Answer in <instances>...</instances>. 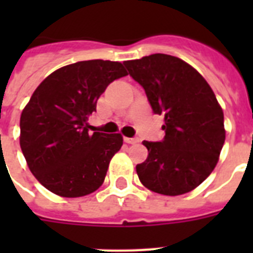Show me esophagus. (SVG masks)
<instances>
[{"label": "esophagus", "instance_id": "1", "mask_svg": "<svg viewBox=\"0 0 253 253\" xmlns=\"http://www.w3.org/2000/svg\"><path fill=\"white\" fill-rule=\"evenodd\" d=\"M125 142L128 144H136L139 143V138H125Z\"/></svg>", "mask_w": 253, "mask_h": 253}]
</instances>
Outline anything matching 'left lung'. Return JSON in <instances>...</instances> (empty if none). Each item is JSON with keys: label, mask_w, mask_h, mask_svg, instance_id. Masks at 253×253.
<instances>
[{"label": "left lung", "mask_w": 253, "mask_h": 253, "mask_svg": "<svg viewBox=\"0 0 253 253\" xmlns=\"http://www.w3.org/2000/svg\"><path fill=\"white\" fill-rule=\"evenodd\" d=\"M123 64L143 86L152 111L164 115V139L143 142L148 158L136 166L139 180L164 196L190 192L215 168L226 139L214 91L188 63L166 53Z\"/></svg>", "instance_id": "1"}]
</instances>
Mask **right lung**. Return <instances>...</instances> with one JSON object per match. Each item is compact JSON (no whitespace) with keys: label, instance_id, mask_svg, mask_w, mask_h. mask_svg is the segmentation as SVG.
<instances>
[{"label":"right lung","instance_id":"add662e5","mask_svg":"<svg viewBox=\"0 0 253 253\" xmlns=\"http://www.w3.org/2000/svg\"><path fill=\"white\" fill-rule=\"evenodd\" d=\"M118 61L65 65L43 80L21 115V150L37 180L57 196L83 197L102 185L121 134H89V115L107 85L126 76Z\"/></svg>","mask_w":253,"mask_h":253}]
</instances>
